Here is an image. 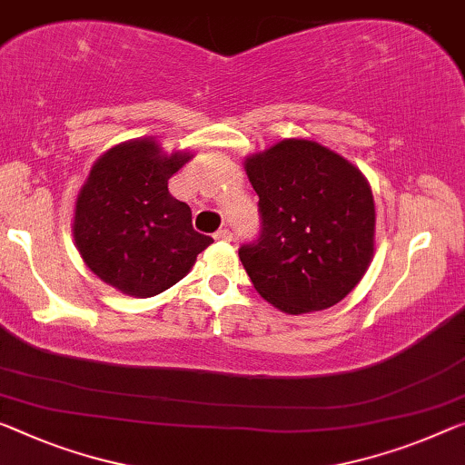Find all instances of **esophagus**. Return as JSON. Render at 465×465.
Here are the masks:
<instances>
[{"mask_svg": "<svg viewBox=\"0 0 465 465\" xmlns=\"http://www.w3.org/2000/svg\"><path fill=\"white\" fill-rule=\"evenodd\" d=\"M213 239H216V241H231L232 232L228 231V228H220L218 232H213Z\"/></svg>", "mask_w": 465, "mask_h": 465, "instance_id": "34e87169", "label": "esophagus"}]
</instances>
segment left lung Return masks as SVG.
<instances>
[{
  "instance_id": "left-lung-1",
  "label": "left lung",
  "mask_w": 465,
  "mask_h": 465,
  "mask_svg": "<svg viewBox=\"0 0 465 465\" xmlns=\"http://www.w3.org/2000/svg\"><path fill=\"white\" fill-rule=\"evenodd\" d=\"M262 234L239 257L255 291L291 316L337 305L374 257L376 205L361 170L310 139L245 158Z\"/></svg>"
}]
</instances>
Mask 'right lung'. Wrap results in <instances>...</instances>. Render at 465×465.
Returning a JSON list of instances; mask_svg holds the SVG:
<instances>
[{"label": "right lung", "instance_id": "right-lung-1", "mask_svg": "<svg viewBox=\"0 0 465 465\" xmlns=\"http://www.w3.org/2000/svg\"><path fill=\"white\" fill-rule=\"evenodd\" d=\"M193 158L153 137L110 147L91 166L74 203L73 237L83 262L128 297H153L189 274L213 239L193 231L191 208L168 181Z\"/></svg>", "mask_w": 465, "mask_h": 465}]
</instances>
